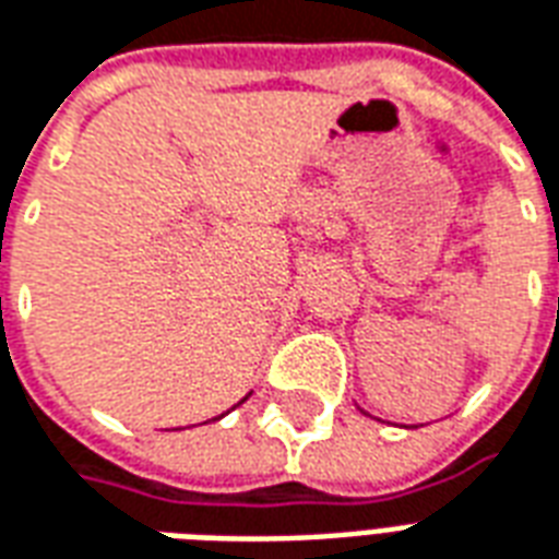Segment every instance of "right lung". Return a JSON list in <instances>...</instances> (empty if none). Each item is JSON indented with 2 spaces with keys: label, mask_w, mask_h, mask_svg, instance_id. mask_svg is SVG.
<instances>
[{
  "label": "right lung",
  "mask_w": 559,
  "mask_h": 559,
  "mask_svg": "<svg viewBox=\"0 0 559 559\" xmlns=\"http://www.w3.org/2000/svg\"><path fill=\"white\" fill-rule=\"evenodd\" d=\"M248 396H251V394H248ZM248 396H242V400H239V403H246ZM239 403H237V406H239ZM237 406H234V408H237ZM225 415H227V412H225ZM225 415H218V417H225ZM218 417H213V420H218Z\"/></svg>",
  "instance_id": "obj_1"
}]
</instances>
